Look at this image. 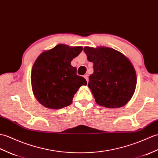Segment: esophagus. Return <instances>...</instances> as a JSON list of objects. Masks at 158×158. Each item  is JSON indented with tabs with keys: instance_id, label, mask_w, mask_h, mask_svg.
Returning a JSON list of instances; mask_svg holds the SVG:
<instances>
[{
	"instance_id": "esophagus-1",
	"label": "esophagus",
	"mask_w": 158,
	"mask_h": 158,
	"mask_svg": "<svg viewBox=\"0 0 158 158\" xmlns=\"http://www.w3.org/2000/svg\"><path fill=\"white\" fill-rule=\"evenodd\" d=\"M83 77H84V78L86 79L87 81H88V80H89V77H88V75H85Z\"/></svg>"
}]
</instances>
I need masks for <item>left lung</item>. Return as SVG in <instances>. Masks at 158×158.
<instances>
[{"mask_svg": "<svg viewBox=\"0 0 158 158\" xmlns=\"http://www.w3.org/2000/svg\"><path fill=\"white\" fill-rule=\"evenodd\" d=\"M87 59L94 63V73L88 87L99 105L110 108L122 107L135 92L137 77L128 58L110 48H84Z\"/></svg>", "mask_w": 158, "mask_h": 158, "instance_id": "left-lung-1", "label": "left lung"}]
</instances>
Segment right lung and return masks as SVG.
I'll use <instances>...</instances> for the list:
<instances>
[{"label": "right lung", "mask_w": 158, "mask_h": 158, "mask_svg": "<svg viewBox=\"0 0 158 158\" xmlns=\"http://www.w3.org/2000/svg\"><path fill=\"white\" fill-rule=\"evenodd\" d=\"M82 47L58 44L38 56L32 67L31 80L34 96L40 104L51 109L71 105L81 85H87L77 74L71 62L81 52Z\"/></svg>", "instance_id": "add662e5"}]
</instances>
